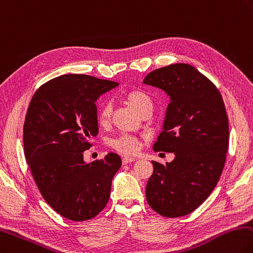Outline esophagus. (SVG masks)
Returning a JSON list of instances; mask_svg holds the SVG:
<instances>
[{"instance_id":"obj_1","label":"esophagus","mask_w":253,"mask_h":253,"mask_svg":"<svg viewBox=\"0 0 253 253\" xmlns=\"http://www.w3.org/2000/svg\"><path fill=\"white\" fill-rule=\"evenodd\" d=\"M135 159L136 158H134V157H124L122 159V162H123L124 165H127V164H130L132 162H135Z\"/></svg>"}]
</instances>
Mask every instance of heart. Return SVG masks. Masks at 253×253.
I'll list each match as a JSON object with an SVG mask.
<instances>
[{
    "instance_id": "obj_1",
    "label": "heart",
    "mask_w": 253,
    "mask_h": 253,
    "mask_svg": "<svg viewBox=\"0 0 253 253\" xmlns=\"http://www.w3.org/2000/svg\"><path fill=\"white\" fill-rule=\"evenodd\" d=\"M124 99H125L126 103L139 115L146 112L147 109L153 108V99H151L150 96L142 89L135 88L128 90L127 93L124 95ZM112 113V104L108 102L104 103L98 112V123L100 125H108L109 122H111ZM109 146H111L115 151H117V153L122 155H134L139 149L140 140L135 136L121 135L109 141Z\"/></svg>"
}]
</instances>
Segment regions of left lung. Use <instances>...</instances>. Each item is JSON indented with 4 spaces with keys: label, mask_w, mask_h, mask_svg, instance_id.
Instances as JSON below:
<instances>
[{
    "label": "left lung",
    "mask_w": 253,
    "mask_h": 253,
    "mask_svg": "<svg viewBox=\"0 0 253 253\" xmlns=\"http://www.w3.org/2000/svg\"><path fill=\"white\" fill-rule=\"evenodd\" d=\"M144 84L170 97L154 150L176 156L166 166L151 162L147 203L164 217H182L208 198L222 173L229 146L226 107L213 83L189 64L150 72Z\"/></svg>",
    "instance_id": "8db88e82"
}]
</instances>
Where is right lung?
<instances>
[{"label": "right lung", "mask_w": 253, "mask_h": 253, "mask_svg": "<svg viewBox=\"0 0 253 253\" xmlns=\"http://www.w3.org/2000/svg\"><path fill=\"white\" fill-rule=\"evenodd\" d=\"M116 86L89 75H62L41 86L27 108L23 140L32 176L44 200L73 221L89 220L106 207L122 166L114 153L89 164L83 159L98 134L95 102Z\"/></svg>", "instance_id": "right-lung-1"}]
</instances>
